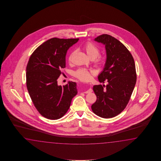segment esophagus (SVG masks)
I'll list each match as a JSON object with an SVG mask.
<instances>
[{
  "mask_svg": "<svg viewBox=\"0 0 161 161\" xmlns=\"http://www.w3.org/2000/svg\"><path fill=\"white\" fill-rule=\"evenodd\" d=\"M92 92V89H91V88H89V89H87V90H86L85 92V93H90V92Z\"/></svg>",
  "mask_w": 161,
  "mask_h": 161,
  "instance_id": "34e87169",
  "label": "esophagus"
}]
</instances>
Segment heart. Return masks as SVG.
Segmentation results:
<instances>
[{"label":"heart","instance_id":"obj_1","mask_svg":"<svg viewBox=\"0 0 161 161\" xmlns=\"http://www.w3.org/2000/svg\"><path fill=\"white\" fill-rule=\"evenodd\" d=\"M84 49L90 58H95L99 55V49L96 45L90 42L86 43L84 45ZM71 55H70V56L69 57V60H71ZM97 63L98 64H103L104 63V59L101 57H99L97 60ZM74 74L75 77L80 79V80L89 81L92 78V75L94 74V71L90 69L82 68L77 69L74 72Z\"/></svg>","mask_w":161,"mask_h":161}]
</instances>
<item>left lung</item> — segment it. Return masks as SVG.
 <instances>
[{
	"label": "left lung",
	"instance_id": "8db88e82",
	"mask_svg": "<svg viewBox=\"0 0 161 161\" xmlns=\"http://www.w3.org/2000/svg\"><path fill=\"white\" fill-rule=\"evenodd\" d=\"M94 41L105 46L106 59L103 71L98 76L100 83L106 80L108 84L94 85L97 96L92 105L97 116L112 118L120 114L127 106L136 82L134 59L130 52L116 38L103 34Z\"/></svg>",
	"mask_w": 161,
	"mask_h": 161
}]
</instances>
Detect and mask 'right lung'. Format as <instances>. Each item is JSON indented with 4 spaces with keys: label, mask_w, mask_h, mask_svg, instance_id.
<instances>
[{
    "label": "right lung",
    "mask_w": 161,
    "mask_h": 161,
    "mask_svg": "<svg viewBox=\"0 0 161 161\" xmlns=\"http://www.w3.org/2000/svg\"><path fill=\"white\" fill-rule=\"evenodd\" d=\"M78 40L51 38L33 52L27 63L28 92L39 113L48 119L58 120L63 116L78 93L76 83L69 81L62 86L58 84V79L65 67L67 52Z\"/></svg>",
    "instance_id": "1"
}]
</instances>
